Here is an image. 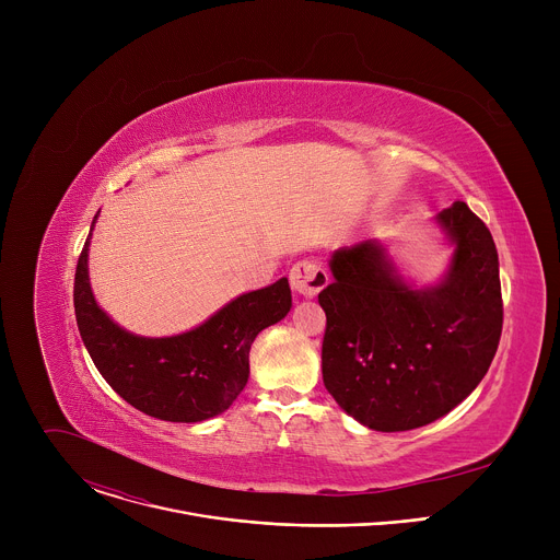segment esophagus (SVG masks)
Instances as JSON below:
<instances>
[{
  "mask_svg": "<svg viewBox=\"0 0 560 560\" xmlns=\"http://www.w3.org/2000/svg\"><path fill=\"white\" fill-rule=\"evenodd\" d=\"M328 281H330L328 272L310 259L296 261L290 270V285L301 296H316L328 285Z\"/></svg>",
  "mask_w": 560,
  "mask_h": 560,
  "instance_id": "34e87169",
  "label": "esophagus"
}]
</instances>
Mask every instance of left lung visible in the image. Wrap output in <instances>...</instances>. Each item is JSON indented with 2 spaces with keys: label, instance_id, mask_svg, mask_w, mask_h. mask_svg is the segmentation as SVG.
Segmentation results:
<instances>
[{
  "label": "left lung",
  "instance_id": "8db88e82",
  "mask_svg": "<svg viewBox=\"0 0 560 560\" xmlns=\"http://www.w3.org/2000/svg\"><path fill=\"white\" fill-rule=\"evenodd\" d=\"M456 244L447 277L425 290L398 279L385 250L361 242L332 255L326 310V389L378 432L428 425L486 376L503 330L499 255L463 201L439 214Z\"/></svg>",
  "mask_w": 560,
  "mask_h": 560
}]
</instances>
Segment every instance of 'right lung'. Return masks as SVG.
Masks as SVG:
<instances>
[{
	"mask_svg": "<svg viewBox=\"0 0 560 560\" xmlns=\"http://www.w3.org/2000/svg\"><path fill=\"white\" fill-rule=\"evenodd\" d=\"M89 244L91 232L77 261L72 303L79 335L108 385L162 421L197 423L228 410L248 383L253 341L290 312L288 279L236 296L190 332L145 339L121 330L95 303Z\"/></svg>",
	"mask_w": 560,
	"mask_h": 560,
	"instance_id": "1",
	"label": "right lung"
}]
</instances>
